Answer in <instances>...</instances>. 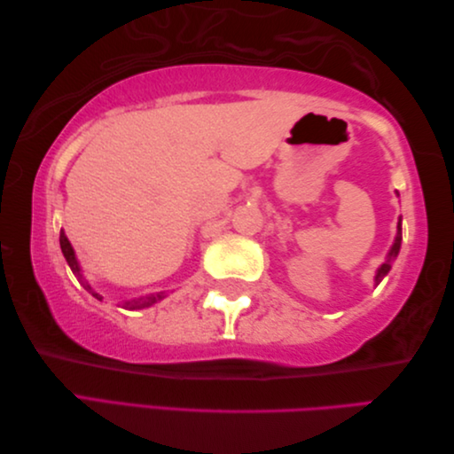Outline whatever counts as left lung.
<instances>
[{"mask_svg": "<svg viewBox=\"0 0 454 454\" xmlns=\"http://www.w3.org/2000/svg\"><path fill=\"white\" fill-rule=\"evenodd\" d=\"M400 244H402V224L398 222V234H396V239H394V246H392V249H390V254H388V257H387V262H384V263L379 267V271H376V277H374V283H376V285H379V283L382 281V278L388 275L390 267H392V262H394V259L398 257Z\"/></svg>", "mask_w": 454, "mask_h": 454, "instance_id": "obj_1", "label": "left lung"}]
</instances>
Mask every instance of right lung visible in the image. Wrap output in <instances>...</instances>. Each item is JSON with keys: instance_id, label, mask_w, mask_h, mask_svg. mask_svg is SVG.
<instances>
[{"instance_id": "1", "label": "right lung", "mask_w": 454, "mask_h": 454, "mask_svg": "<svg viewBox=\"0 0 454 454\" xmlns=\"http://www.w3.org/2000/svg\"><path fill=\"white\" fill-rule=\"evenodd\" d=\"M60 247H62V254H64V257H66L67 265H70V269H72V273H74L75 278H78V281L83 285L85 291H90L95 298H98V301H103V296L95 293L93 288H91V285L88 283V278L83 277L82 269H80V263H78V259H75L74 247H72L70 242H67V238H66L64 232H60ZM163 294H166V293H156V294H146V296L134 298V301L124 302V308H127V310H140V308H148V306H152V304H156L158 301H161Z\"/></svg>"}]
</instances>
